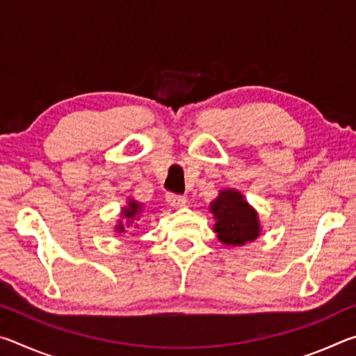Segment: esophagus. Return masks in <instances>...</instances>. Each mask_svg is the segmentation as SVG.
Instances as JSON below:
<instances>
[{"mask_svg": "<svg viewBox=\"0 0 356 356\" xmlns=\"http://www.w3.org/2000/svg\"><path fill=\"white\" fill-rule=\"evenodd\" d=\"M166 201H168V204H170V206H172V207H182V206H185L186 197L182 196V195H174V193H168V195H166Z\"/></svg>", "mask_w": 356, "mask_h": 356, "instance_id": "1", "label": "esophagus"}]
</instances>
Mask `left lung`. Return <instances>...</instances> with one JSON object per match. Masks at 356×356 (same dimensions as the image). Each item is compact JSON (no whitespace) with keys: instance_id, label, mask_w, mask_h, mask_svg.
Listing matches in <instances>:
<instances>
[{"instance_id":"obj_1","label":"left lung","mask_w":356,"mask_h":356,"mask_svg":"<svg viewBox=\"0 0 356 356\" xmlns=\"http://www.w3.org/2000/svg\"><path fill=\"white\" fill-rule=\"evenodd\" d=\"M216 220L215 232L220 242L231 246H242L259 236L257 213L236 190H222L215 201L210 202Z\"/></svg>"}]
</instances>
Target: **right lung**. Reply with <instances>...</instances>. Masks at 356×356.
Returning <instances> with one entry per match:
<instances>
[{"label":"right lung","instance_id":"right-lung-1","mask_svg":"<svg viewBox=\"0 0 356 356\" xmlns=\"http://www.w3.org/2000/svg\"><path fill=\"white\" fill-rule=\"evenodd\" d=\"M141 210H143V206L141 204H138V202H135V201H129V207H124V210H122V216L124 218H127L129 221L127 222H131V220H135L138 215L141 213ZM118 231L119 232H124L125 231V227H124V222L122 221H119V225H118Z\"/></svg>","mask_w":356,"mask_h":356}]
</instances>
